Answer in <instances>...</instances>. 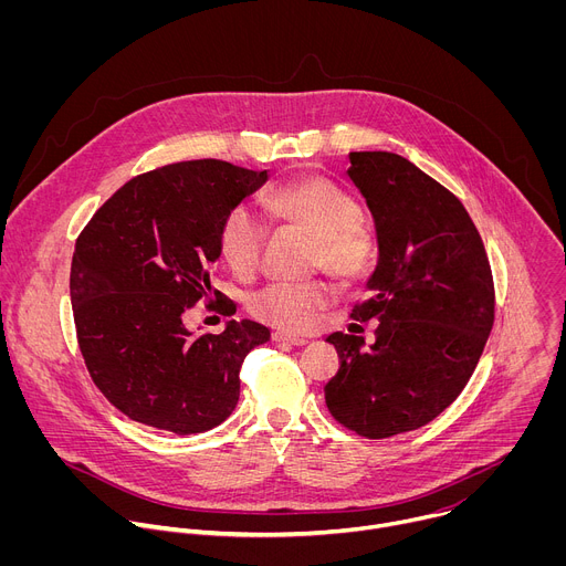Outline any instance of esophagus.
Listing matches in <instances>:
<instances>
[{
    "instance_id": "esophagus-1",
    "label": "esophagus",
    "mask_w": 566,
    "mask_h": 566,
    "mask_svg": "<svg viewBox=\"0 0 566 566\" xmlns=\"http://www.w3.org/2000/svg\"><path fill=\"white\" fill-rule=\"evenodd\" d=\"M273 340H275V343H289V345H295V347H302V345L308 343L306 338L295 336V334H289V332H275V334H273Z\"/></svg>"
}]
</instances>
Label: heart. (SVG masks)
I'll return each mask as SVG.
<instances>
[{"mask_svg":"<svg viewBox=\"0 0 566 566\" xmlns=\"http://www.w3.org/2000/svg\"><path fill=\"white\" fill-rule=\"evenodd\" d=\"M271 208L277 217L293 221L315 234V266H325L334 275L354 280L365 273L371 258L367 232L356 223V201L336 184L317 175L297 177L271 195ZM264 221L249 208H234L221 228V249L239 273H251L262 255ZM336 289L327 280L273 282L251 295V308L262 319L289 332L311 329L319 311L327 308Z\"/></svg>","mask_w":566,"mask_h":566,"instance_id":"1","label":"heart"}]
</instances>
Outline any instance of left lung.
I'll return each mask as SVG.
<instances>
[{"instance_id":"8db88e82","label":"left lung","mask_w":566,"mask_h":566,"mask_svg":"<svg viewBox=\"0 0 566 566\" xmlns=\"http://www.w3.org/2000/svg\"><path fill=\"white\" fill-rule=\"evenodd\" d=\"M349 164L378 239L352 317L378 327L371 345L327 338L340 367L325 400L345 428L385 439L430 423L461 394L493 329L495 286L479 230L448 188L391 151H352Z\"/></svg>"}]
</instances>
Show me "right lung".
I'll return each mask as SVG.
<instances>
[{"mask_svg": "<svg viewBox=\"0 0 566 566\" xmlns=\"http://www.w3.org/2000/svg\"><path fill=\"white\" fill-rule=\"evenodd\" d=\"M266 179L217 158L164 166L127 181L80 232L69 282L77 345L132 421L197 434L232 415L241 363L271 332L230 319L221 334L195 336L186 317L199 300L228 313L210 284L221 228Z\"/></svg>", "mask_w": 566, "mask_h": 566, "instance_id": "obj_1", "label": "right lung"}]
</instances>
